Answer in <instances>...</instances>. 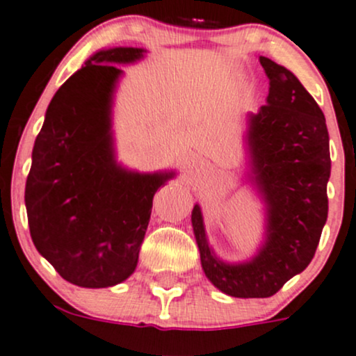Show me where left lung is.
Segmentation results:
<instances>
[{"label": "left lung", "mask_w": 356, "mask_h": 356, "mask_svg": "<svg viewBox=\"0 0 356 356\" xmlns=\"http://www.w3.org/2000/svg\"><path fill=\"white\" fill-rule=\"evenodd\" d=\"M270 81L267 105L250 117L248 145L254 182L267 203V239L251 261L217 260L198 204L193 229L201 267L211 284L234 298H268L314 258L327 220L331 175L325 117L310 92L282 65L260 56Z\"/></svg>", "instance_id": "8db88e82"}]
</instances>
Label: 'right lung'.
Instances as JSON below:
<instances>
[{
  "label": "right lung",
  "instance_id": "obj_1",
  "mask_svg": "<svg viewBox=\"0 0 356 356\" xmlns=\"http://www.w3.org/2000/svg\"><path fill=\"white\" fill-rule=\"evenodd\" d=\"M145 49L98 51L56 91L32 149L25 184L29 231L39 253L81 288H108L138 265L153 196L174 174L118 167L110 105L122 74Z\"/></svg>",
  "mask_w": 356,
  "mask_h": 356
}]
</instances>
